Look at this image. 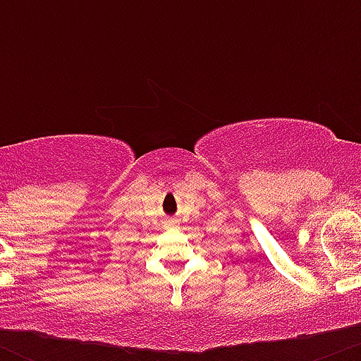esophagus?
Instances as JSON below:
<instances>
[{
    "label": "esophagus",
    "instance_id": "esophagus-1",
    "mask_svg": "<svg viewBox=\"0 0 361 361\" xmlns=\"http://www.w3.org/2000/svg\"><path fill=\"white\" fill-rule=\"evenodd\" d=\"M171 225H173V221H171Z\"/></svg>",
    "mask_w": 361,
    "mask_h": 361
}]
</instances>
